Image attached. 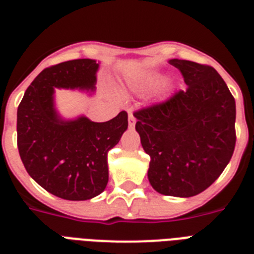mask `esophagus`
I'll return each instance as SVG.
<instances>
[{
  "label": "esophagus",
  "mask_w": 254,
  "mask_h": 254,
  "mask_svg": "<svg viewBox=\"0 0 254 254\" xmlns=\"http://www.w3.org/2000/svg\"><path fill=\"white\" fill-rule=\"evenodd\" d=\"M134 123H136V120H134L133 114L128 113V125H129V127H133Z\"/></svg>",
  "instance_id": "1"
}]
</instances>
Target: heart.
Segmentation results:
<instances>
[{
    "instance_id": "obj_1",
    "label": "heart",
    "mask_w": 254,
    "mask_h": 254,
    "mask_svg": "<svg viewBox=\"0 0 254 254\" xmlns=\"http://www.w3.org/2000/svg\"><path fill=\"white\" fill-rule=\"evenodd\" d=\"M163 78H164L163 76L159 75V73H151L150 76H147L146 82L150 85H155V84H159V82H160Z\"/></svg>"
}]
</instances>
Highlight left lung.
Returning a JSON list of instances; mask_svg holds the SVG:
<instances>
[{
	"label": "left lung",
	"instance_id": "1",
	"mask_svg": "<svg viewBox=\"0 0 254 254\" xmlns=\"http://www.w3.org/2000/svg\"><path fill=\"white\" fill-rule=\"evenodd\" d=\"M187 90L141 109L136 131L150 155L147 178L165 196L192 197L223 173L235 147V100L215 68L192 61L169 60Z\"/></svg>",
	"mask_w": 254,
	"mask_h": 254
}]
</instances>
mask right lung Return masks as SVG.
Instances as JSON below:
<instances>
[{
	"label": "right lung",
	"instance_id": "right-lung-1",
	"mask_svg": "<svg viewBox=\"0 0 254 254\" xmlns=\"http://www.w3.org/2000/svg\"><path fill=\"white\" fill-rule=\"evenodd\" d=\"M99 64L81 58L43 69L17 108V147L26 172L49 193L68 201L94 198L105 190L108 151L128 127L126 112L108 122L58 113L56 89L93 95Z\"/></svg>",
	"mask_w": 254,
	"mask_h": 254
}]
</instances>
